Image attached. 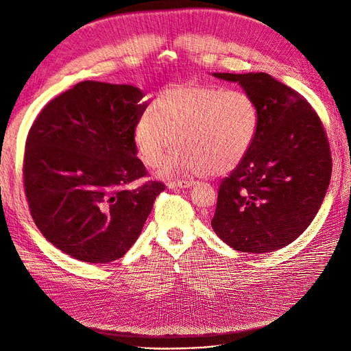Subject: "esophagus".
Masks as SVG:
<instances>
[{
    "label": "esophagus",
    "instance_id": "34e87169",
    "mask_svg": "<svg viewBox=\"0 0 351 351\" xmlns=\"http://www.w3.org/2000/svg\"><path fill=\"white\" fill-rule=\"evenodd\" d=\"M193 184V182H187V180H178V182H169L167 186L169 189H186Z\"/></svg>",
    "mask_w": 351,
    "mask_h": 351
}]
</instances>
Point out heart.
I'll list each match as a JSON object with an SVG mask.
<instances>
[{
  "mask_svg": "<svg viewBox=\"0 0 351 351\" xmlns=\"http://www.w3.org/2000/svg\"><path fill=\"white\" fill-rule=\"evenodd\" d=\"M259 111L247 93L199 83L171 84L158 93L151 112L137 120L133 141L151 168L161 174H222L237 167L256 139Z\"/></svg>",
  "mask_w": 351,
  "mask_h": 351,
  "instance_id": "b5f03b06",
  "label": "heart"
}]
</instances>
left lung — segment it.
Instances as JSON below:
<instances>
[{"label":"left lung","instance_id":"1","mask_svg":"<svg viewBox=\"0 0 351 351\" xmlns=\"http://www.w3.org/2000/svg\"><path fill=\"white\" fill-rule=\"evenodd\" d=\"M239 83L259 111L249 154L222 180L210 224L239 252L269 253L293 243L319 210L332 171L319 117L300 93L267 73H212Z\"/></svg>","mask_w":351,"mask_h":351}]
</instances>
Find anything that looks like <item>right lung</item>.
<instances>
[{
    "instance_id": "right-lung-1",
    "label": "right lung",
    "mask_w": 351,
    "mask_h": 351,
    "mask_svg": "<svg viewBox=\"0 0 351 351\" xmlns=\"http://www.w3.org/2000/svg\"><path fill=\"white\" fill-rule=\"evenodd\" d=\"M145 93L84 80L52 99L27 134L23 178L32 218L69 256L108 263L141 236L164 183L146 182L133 130Z\"/></svg>"
}]
</instances>
